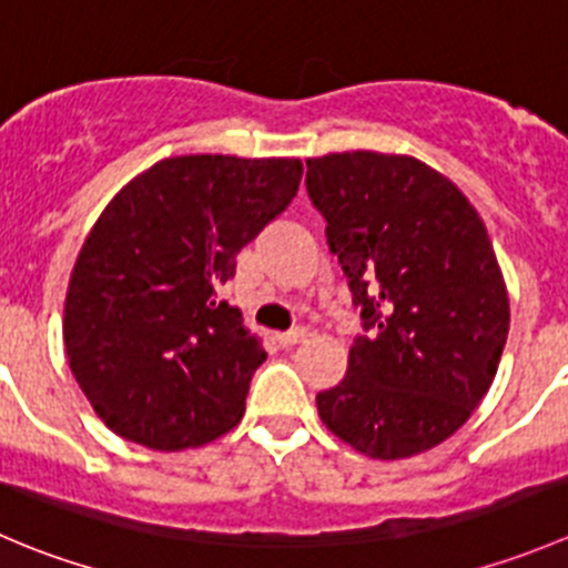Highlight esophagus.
<instances>
[{
	"mask_svg": "<svg viewBox=\"0 0 568 568\" xmlns=\"http://www.w3.org/2000/svg\"><path fill=\"white\" fill-rule=\"evenodd\" d=\"M274 338H277V344L283 346V349H288V346L302 344V341L307 338V329L294 327V329H288V333H277V335H274Z\"/></svg>",
	"mask_w": 568,
	"mask_h": 568,
	"instance_id": "34e87169",
	"label": "esophagus"
}]
</instances>
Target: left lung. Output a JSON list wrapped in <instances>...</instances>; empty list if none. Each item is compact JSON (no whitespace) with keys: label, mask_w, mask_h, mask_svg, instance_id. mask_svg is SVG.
I'll list each match as a JSON object with an SVG mask.
<instances>
[{"label":"left lung","mask_w":568,"mask_h":568,"mask_svg":"<svg viewBox=\"0 0 568 568\" xmlns=\"http://www.w3.org/2000/svg\"><path fill=\"white\" fill-rule=\"evenodd\" d=\"M305 183L366 329L344 379L316 394L318 416L368 458L427 453L480 405L508 338L486 224L453 180L407 155L307 158Z\"/></svg>","instance_id":"1"}]
</instances>
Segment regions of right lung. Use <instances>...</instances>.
<instances>
[{
    "label": "right lung",
    "mask_w": 568,
    "mask_h": 568,
    "mask_svg": "<svg viewBox=\"0 0 568 568\" xmlns=\"http://www.w3.org/2000/svg\"><path fill=\"white\" fill-rule=\"evenodd\" d=\"M300 180L296 158L183 155L108 202L71 272L63 344L115 436L178 453L241 422L266 349L219 288Z\"/></svg>",
    "instance_id": "add662e5"
}]
</instances>
